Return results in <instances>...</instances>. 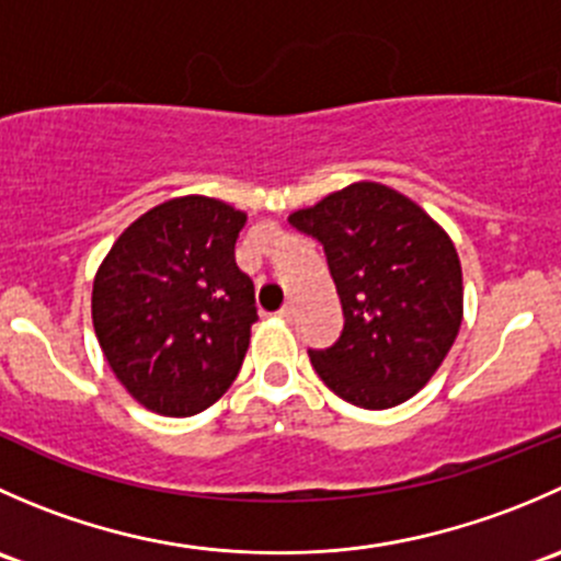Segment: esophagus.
Instances as JSON below:
<instances>
[{
	"instance_id": "34e87169",
	"label": "esophagus",
	"mask_w": 561,
	"mask_h": 561,
	"mask_svg": "<svg viewBox=\"0 0 561 561\" xmlns=\"http://www.w3.org/2000/svg\"><path fill=\"white\" fill-rule=\"evenodd\" d=\"M279 317L282 320H293V317H296V307H293V304H285V307L279 309Z\"/></svg>"
}]
</instances>
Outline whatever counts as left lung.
I'll list each match as a JSON object with an SVG mask.
<instances>
[{
    "label": "left lung",
    "instance_id": "obj_1",
    "mask_svg": "<svg viewBox=\"0 0 561 561\" xmlns=\"http://www.w3.org/2000/svg\"><path fill=\"white\" fill-rule=\"evenodd\" d=\"M287 222L325 249L342 301V336L328 350H309L320 380L364 410L412 399L461 328V263L450 236L377 181L331 192Z\"/></svg>",
    "mask_w": 561,
    "mask_h": 561
}]
</instances>
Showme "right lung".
Here are the masks:
<instances>
[{"mask_svg": "<svg viewBox=\"0 0 561 561\" xmlns=\"http://www.w3.org/2000/svg\"><path fill=\"white\" fill-rule=\"evenodd\" d=\"M247 214L206 195L160 203L94 276L92 320L116 380L151 412L186 417L233 386L257 320L236 265Z\"/></svg>", "mask_w": 561, "mask_h": 561, "instance_id": "right-lung-1", "label": "right lung"}]
</instances>
